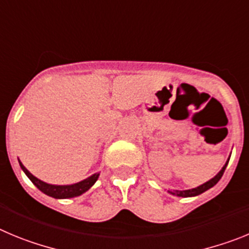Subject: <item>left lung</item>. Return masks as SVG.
<instances>
[{"label": "left lung", "instance_id": "8db88e82", "mask_svg": "<svg viewBox=\"0 0 249 249\" xmlns=\"http://www.w3.org/2000/svg\"><path fill=\"white\" fill-rule=\"evenodd\" d=\"M228 163V161H227ZM227 163H226L225 166L222 167V170L218 172V174L214 176L213 178H211L210 181H207L206 183H203V185L198 186V187H196V189H192V190H185V191H174L171 192L172 195H176V196H181V197H191V196H197V195L202 194V192L207 191L208 189H211V187H213L214 185H216L217 182L219 181V178H222L223 172H225L226 170V166H227Z\"/></svg>", "mask_w": 249, "mask_h": 249}]
</instances>
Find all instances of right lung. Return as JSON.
I'll use <instances>...</instances> for the list:
<instances>
[{"label":"right lung","instance_id":"add662e5","mask_svg":"<svg viewBox=\"0 0 249 249\" xmlns=\"http://www.w3.org/2000/svg\"><path fill=\"white\" fill-rule=\"evenodd\" d=\"M19 166L23 170L24 174L28 176L31 181L33 182V185L37 186L38 190H41L43 194L48 195L51 197H54V198H71V197H75L82 195L83 192L88 191L91 186L95 183V181L99 178V174H95L90 178H86V180L80 181V182L74 183V185H68V186H57V185H49V183L43 182V181L38 180L37 178H35L32 174H31L26 167L22 165V162L19 161Z\"/></svg>","mask_w":249,"mask_h":249}]
</instances>
